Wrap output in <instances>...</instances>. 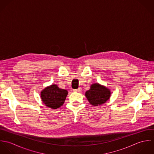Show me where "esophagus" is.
I'll list each match as a JSON object with an SVG mask.
<instances>
[{"mask_svg":"<svg viewBox=\"0 0 154 154\" xmlns=\"http://www.w3.org/2000/svg\"><path fill=\"white\" fill-rule=\"evenodd\" d=\"M81 91H82V89L81 88H79L78 89H73V91L76 92H81Z\"/></svg>","mask_w":154,"mask_h":154,"instance_id":"esophagus-1","label":"esophagus"}]
</instances>
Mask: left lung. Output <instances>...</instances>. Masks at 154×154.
Segmentation results:
<instances>
[{"label":"left lung","mask_w":154,"mask_h":154,"mask_svg":"<svg viewBox=\"0 0 154 154\" xmlns=\"http://www.w3.org/2000/svg\"><path fill=\"white\" fill-rule=\"evenodd\" d=\"M111 91L109 88L95 83L91 85L85 92V96L89 103L94 106L102 105L110 98Z\"/></svg>","instance_id":"1"}]
</instances>
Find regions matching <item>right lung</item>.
I'll return each instance as SVG.
<instances>
[{
  "label": "right lung",
  "instance_id": "right-lung-1",
  "mask_svg": "<svg viewBox=\"0 0 154 154\" xmlns=\"http://www.w3.org/2000/svg\"><path fill=\"white\" fill-rule=\"evenodd\" d=\"M67 93V91L53 84L44 88L41 92V98L47 107L57 109L64 104Z\"/></svg>",
  "mask_w": 154,
  "mask_h": 154
}]
</instances>
